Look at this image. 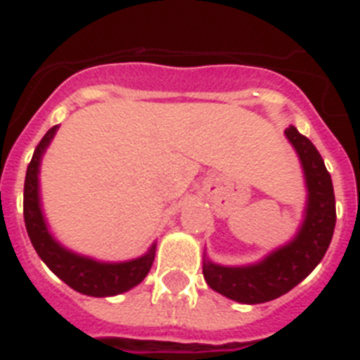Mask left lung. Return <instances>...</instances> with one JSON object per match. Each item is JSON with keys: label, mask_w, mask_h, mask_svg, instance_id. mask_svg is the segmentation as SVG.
I'll list each match as a JSON object with an SVG mask.
<instances>
[{"label": "left lung", "mask_w": 360, "mask_h": 360, "mask_svg": "<svg viewBox=\"0 0 360 360\" xmlns=\"http://www.w3.org/2000/svg\"><path fill=\"white\" fill-rule=\"evenodd\" d=\"M284 136L299 155L306 183L304 217L295 236L261 261L243 266H223L202 257V275L212 290L240 302L274 301L304 281L323 261L335 228V195L324 161L314 143L290 124Z\"/></svg>", "instance_id": "8db88e82"}]
</instances>
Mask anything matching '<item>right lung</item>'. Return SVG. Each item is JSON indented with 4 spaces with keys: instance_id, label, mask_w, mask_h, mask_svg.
<instances>
[{
    "instance_id": "right-lung-1",
    "label": "right lung",
    "mask_w": 360,
    "mask_h": 360,
    "mask_svg": "<svg viewBox=\"0 0 360 360\" xmlns=\"http://www.w3.org/2000/svg\"><path fill=\"white\" fill-rule=\"evenodd\" d=\"M58 124L43 136L36 146L27 168L23 190V215L27 233L34 250L50 270L72 290L90 297H112L132 290L148 275L155 257V243L141 257L123 262H105L94 257L76 254L63 246L52 236L43 215L41 195H39V167L50 141L58 132Z\"/></svg>"
}]
</instances>
